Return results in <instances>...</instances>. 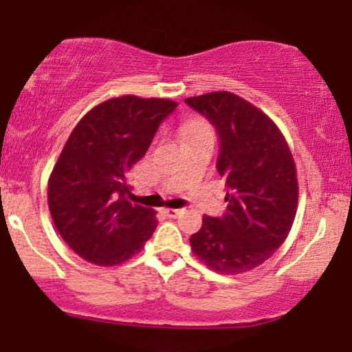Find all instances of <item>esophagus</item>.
Returning <instances> with one entry per match:
<instances>
[{"instance_id": "obj_1", "label": "esophagus", "mask_w": 352, "mask_h": 352, "mask_svg": "<svg viewBox=\"0 0 352 352\" xmlns=\"http://www.w3.org/2000/svg\"><path fill=\"white\" fill-rule=\"evenodd\" d=\"M164 212H166V216H168V217H177V216H179L181 212H183V209H173V208H168L166 210H164Z\"/></svg>"}]
</instances>
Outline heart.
I'll return each instance as SVG.
<instances>
[{"mask_svg": "<svg viewBox=\"0 0 352 352\" xmlns=\"http://www.w3.org/2000/svg\"><path fill=\"white\" fill-rule=\"evenodd\" d=\"M199 131H208V130H206V128H202V126H196V128H192L191 133H189V135H192V133H199Z\"/></svg>", "mask_w": 352, "mask_h": 352, "instance_id": "heart-1", "label": "heart"}]
</instances>
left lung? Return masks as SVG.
<instances>
[{
	"instance_id": "1",
	"label": "left lung",
	"mask_w": 352,
	"mask_h": 352,
	"mask_svg": "<svg viewBox=\"0 0 352 352\" xmlns=\"http://www.w3.org/2000/svg\"><path fill=\"white\" fill-rule=\"evenodd\" d=\"M216 128L217 173L226 179L227 210L202 217L192 252L226 275L262 265L285 242L295 221V161L276 125L243 98L212 92L184 100Z\"/></svg>"
}]
</instances>
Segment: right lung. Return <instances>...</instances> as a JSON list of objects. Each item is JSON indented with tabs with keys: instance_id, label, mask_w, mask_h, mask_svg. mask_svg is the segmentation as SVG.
Masks as SVG:
<instances>
[{
	"instance_id": "1",
	"label": "right lung",
	"mask_w": 352,
	"mask_h": 352,
	"mask_svg": "<svg viewBox=\"0 0 352 352\" xmlns=\"http://www.w3.org/2000/svg\"><path fill=\"white\" fill-rule=\"evenodd\" d=\"M176 107L166 98H111L70 133L49 177L47 202L60 237L87 262L118 265L155 232V210L128 201V173Z\"/></svg>"
}]
</instances>
